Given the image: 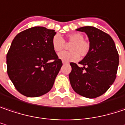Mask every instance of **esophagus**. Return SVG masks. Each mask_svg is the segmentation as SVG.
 I'll return each instance as SVG.
<instances>
[{
    "label": "esophagus",
    "mask_w": 125,
    "mask_h": 125,
    "mask_svg": "<svg viewBox=\"0 0 125 125\" xmlns=\"http://www.w3.org/2000/svg\"><path fill=\"white\" fill-rule=\"evenodd\" d=\"M62 63H63V64H66V63H67L68 62H64V61H63Z\"/></svg>",
    "instance_id": "esophagus-1"
}]
</instances>
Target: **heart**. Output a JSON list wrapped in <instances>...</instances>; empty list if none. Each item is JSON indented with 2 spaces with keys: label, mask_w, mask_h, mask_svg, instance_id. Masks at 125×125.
Segmentation results:
<instances>
[{
  "label": "heart",
  "mask_w": 125,
  "mask_h": 125,
  "mask_svg": "<svg viewBox=\"0 0 125 125\" xmlns=\"http://www.w3.org/2000/svg\"><path fill=\"white\" fill-rule=\"evenodd\" d=\"M66 41L71 43L69 47L71 51L62 52L59 54V58L65 62L76 61L80 57H85L89 53L91 44L88 41L85 40L84 37L79 32H73L66 36ZM52 44L56 52H59L65 48V42L63 38L59 34L53 37Z\"/></svg>",
  "instance_id": "b5f03b06"
}]
</instances>
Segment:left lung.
<instances>
[{"label": "left lung", "instance_id": "left-lung-1", "mask_svg": "<svg viewBox=\"0 0 125 125\" xmlns=\"http://www.w3.org/2000/svg\"><path fill=\"white\" fill-rule=\"evenodd\" d=\"M76 30L88 35L91 48L78 63L83 67L70 63V83L78 94L95 98L104 94L114 83L119 65L118 52L112 37L99 29L85 26Z\"/></svg>", "mask_w": 125, "mask_h": 125}]
</instances>
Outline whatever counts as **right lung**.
I'll list each match as a JSON object with an SVG mask.
<instances>
[{
    "label": "right lung",
    "mask_w": 125,
    "mask_h": 125,
    "mask_svg": "<svg viewBox=\"0 0 125 125\" xmlns=\"http://www.w3.org/2000/svg\"><path fill=\"white\" fill-rule=\"evenodd\" d=\"M55 30L34 27L18 34L6 56L7 72L15 88L27 97L49 91L62 66L52 40Z\"/></svg>",
    "instance_id": "1"
}]
</instances>
